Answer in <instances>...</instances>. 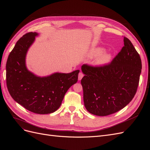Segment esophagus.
<instances>
[{
  "instance_id": "obj_1",
  "label": "esophagus",
  "mask_w": 150,
  "mask_h": 150,
  "mask_svg": "<svg viewBox=\"0 0 150 150\" xmlns=\"http://www.w3.org/2000/svg\"><path fill=\"white\" fill-rule=\"evenodd\" d=\"M83 76V74H82V72H80L79 74V80H81L82 79V77Z\"/></svg>"
}]
</instances>
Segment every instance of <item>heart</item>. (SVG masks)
I'll use <instances>...</instances> for the list:
<instances>
[{
    "label": "heart",
    "mask_w": 150,
    "mask_h": 150,
    "mask_svg": "<svg viewBox=\"0 0 150 150\" xmlns=\"http://www.w3.org/2000/svg\"><path fill=\"white\" fill-rule=\"evenodd\" d=\"M104 49L101 47H97V48H92L88 53V56L90 57H97L94 60V65L97 67H104L108 65L111 61L112 56L110 53H103Z\"/></svg>",
    "instance_id": "heart-1"
}]
</instances>
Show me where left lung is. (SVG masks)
Wrapping results in <instances>:
<instances>
[{
    "mask_svg": "<svg viewBox=\"0 0 150 150\" xmlns=\"http://www.w3.org/2000/svg\"><path fill=\"white\" fill-rule=\"evenodd\" d=\"M124 46L110 63L104 67L83 65L81 80L85 108L99 116L114 114L133 99L142 64L132 42L124 37Z\"/></svg>",
    "mask_w": 150,
    "mask_h": 150,
    "instance_id": "1",
    "label": "left lung"
}]
</instances>
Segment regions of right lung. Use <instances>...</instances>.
<instances>
[{"instance_id": "add662e5", "label": "right lung", "mask_w": 150, "mask_h": 150, "mask_svg": "<svg viewBox=\"0 0 150 150\" xmlns=\"http://www.w3.org/2000/svg\"><path fill=\"white\" fill-rule=\"evenodd\" d=\"M38 33H28L17 41L6 64V82L8 92L16 102L32 112L48 114L60 107L63 97L78 81L79 70L69 74L54 73L37 76L28 70L25 57Z\"/></svg>"}]
</instances>
